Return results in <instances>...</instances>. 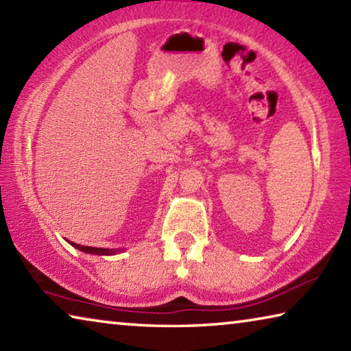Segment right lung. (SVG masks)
Wrapping results in <instances>:
<instances>
[{"label": "right lung", "instance_id": "right-lung-1", "mask_svg": "<svg viewBox=\"0 0 351 351\" xmlns=\"http://www.w3.org/2000/svg\"><path fill=\"white\" fill-rule=\"evenodd\" d=\"M71 245L74 247L79 249L82 252H86V254H96V255H114L117 252H121V249H106V247H91V246H82V245H77V243L69 241Z\"/></svg>", "mask_w": 351, "mask_h": 351}]
</instances>
